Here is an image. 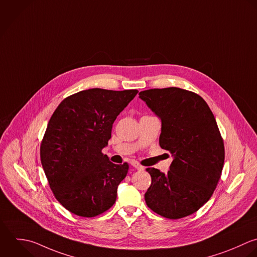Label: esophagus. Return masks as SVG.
<instances>
[{"label":"esophagus","mask_w":257,"mask_h":257,"mask_svg":"<svg viewBox=\"0 0 257 257\" xmlns=\"http://www.w3.org/2000/svg\"><path fill=\"white\" fill-rule=\"evenodd\" d=\"M131 166H132L133 168H135L136 170H143V169H144V167L141 166L140 164H138L136 161H132V162H131Z\"/></svg>","instance_id":"esophagus-1"}]
</instances>
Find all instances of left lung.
Listing matches in <instances>:
<instances>
[{"label": "left lung", "mask_w": 257, "mask_h": 257, "mask_svg": "<svg viewBox=\"0 0 257 257\" xmlns=\"http://www.w3.org/2000/svg\"><path fill=\"white\" fill-rule=\"evenodd\" d=\"M139 98L161 120L159 144L173 157L167 173L147 169L146 204L169 219L193 214L213 194L224 164L214 115L199 95L176 87L142 91Z\"/></svg>", "instance_id": "1"}]
</instances>
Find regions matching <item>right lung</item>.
<instances>
[{
    "label": "right lung",
    "mask_w": 257,
    "mask_h": 257,
    "mask_svg": "<svg viewBox=\"0 0 257 257\" xmlns=\"http://www.w3.org/2000/svg\"><path fill=\"white\" fill-rule=\"evenodd\" d=\"M137 90L89 89L64 99L53 113L40 155L56 199L70 212L94 217L116 201L128 164H114L101 151L117 116Z\"/></svg>",
    "instance_id": "1"
}]
</instances>
